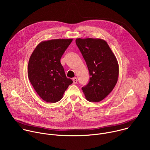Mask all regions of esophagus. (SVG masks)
Wrapping results in <instances>:
<instances>
[{
    "label": "esophagus",
    "mask_w": 150,
    "mask_h": 150,
    "mask_svg": "<svg viewBox=\"0 0 150 150\" xmlns=\"http://www.w3.org/2000/svg\"><path fill=\"white\" fill-rule=\"evenodd\" d=\"M72 81H73V83H74V84H76V83H77V82H78L77 78H76V77L72 78Z\"/></svg>",
    "instance_id": "esophagus-1"
}]
</instances>
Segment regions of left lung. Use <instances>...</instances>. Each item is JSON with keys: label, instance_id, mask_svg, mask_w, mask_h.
Here are the masks:
<instances>
[{"label": "left lung", "instance_id": "1", "mask_svg": "<svg viewBox=\"0 0 150 150\" xmlns=\"http://www.w3.org/2000/svg\"><path fill=\"white\" fill-rule=\"evenodd\" d=\"M75 42L90 73V81L82 90L89 101H100L112 92L117 83L119 65L116 58L106 41L101 39L77 38Z\"/></svg>", "mask_w": 150, "mask_h": 150}]
</instances>
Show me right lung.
I'll use <instances>...</instances> for the list:
<instances>
[{"instance_id": "right-lung-1", "label": "right lung", "mask_w": 150, "mask_h": 150, "mask_svg": "<svg viewBox=\"0 0 150 150\" xmlns=\"http://www.w3.org/2000/svg\"><path fill=\"white\" fill-rule=\"evenodd\" d=\"M72 39L42 41L33 52L28 62V75L38 95L45 101L56 103L72 83L66 76L60 59Z\"/></svg>"}]
</instances>
